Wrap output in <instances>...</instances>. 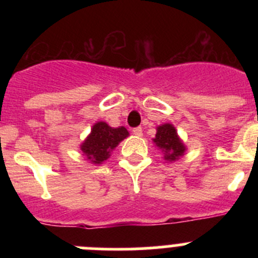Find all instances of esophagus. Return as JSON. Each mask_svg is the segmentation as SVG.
Masks as SVG:
<instances>
[{"instance_id":"obj_1","label":"esophagus","mask_w":258,"mask_h":258,"mask_svg":"<svg viewBox=\"0 0 258 258\" xmlns=\"http://www.w3.org/2000/svg\"><path fill=\"white\" fill-rule=\"evenodd\" d=\"M132 134L137 137H141L142 136V128L141 127H136V128L132 130Z\"/></svg>"}]
</instances>
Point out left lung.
Wrapping results in <instances>:
<instances>
[{
	"label": "left lung",
	"instance_id": "8db88e82",
	"mask_svg": "<svg viewBox=\"0 0 258 258\" xmlns=\"http://www.w3.org/2000/svg\"><path fill=\"white\" fill-rule=\"evenodd\" d=\"M156 147L163 153V160L175 162L184 155L187 147L178 136L172 123H163L156 127V136L152 139Z\"/></svg>",
	"mask_w": 258,
	"mask_h": 258
}]
</instances>
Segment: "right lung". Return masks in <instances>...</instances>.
<instances>
[{
    "mask_svg": "<svg viewBox=\"0 0 258 258\" xmlns=\"http://www.w3.org/2000/svg\"><path fill=\"white\" fill-rule=\"evenodd\" d=\"M128 136V131L123 126L116 128L106 122L98 121L93 124L88 136L80 145V152H82L85 160L92 165H101L110 158L119 142Z\"/></svg>",
    "mask_w": 258,
    "mask_h": 258,
    "instance_id": "obj_1",
    "label": "right lung"
}]
</instances>
